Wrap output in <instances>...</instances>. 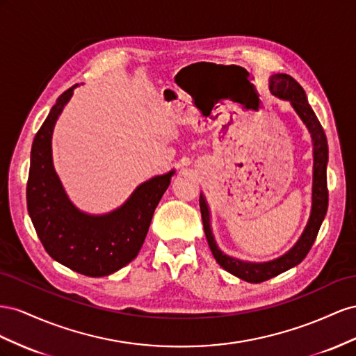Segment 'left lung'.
<instances>
[{"label":"left lung","mask_w":356,"mask_h":356,"mask_svg":"<svg viewBox=\"0 0 356 356\" xmlns=\"http://www.w3.org/2000/svg\"><path fill=\"white\" fill-rule=\"evenodd\" d=\"M270 92L280 99L289 101L292 108L297 111V115L302 120V124L309 129L313 145V184H312V209L309 220L304 227L300 238L296 241L288 252L282 257L266 261V262H250L243 261L234 257H229L223 253L215 240L211 231L210 222V209L206 201V197L200 194V209L202 225H204L206 238L209 248L215 257L219 266L228 273L234 274L236 277L246 280L249 283H261L266 282L277 274L286 271L306 258L310 248L319 232V228L327 215L328 209V188H327V164H328V143L327 136L323 133L321 122L318 120L314 111L312 110L306 92L300 86L296 79L289 74L277 73L273 74L268 80Z\"/></svg>","instance_id":"1"}]
</instances>
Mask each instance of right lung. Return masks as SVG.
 Here are the masks:
<instances>
[{
    "label": "right lung",
    "mask_w": 356,
    "mask_h": 356,
    "mask_svg": "<svg viewBox=\"0 0 356 356\" xmlns=\"http://www.w3.org/2000/svg\"><path fill=\"white\" fill-rule=\"evenodd\" d=\"M76 86L56 99L34 137L26 204L37 236L50 257L85 276L103 277L138 255L154 211L176 171L143 181L124 204L104 215L77 209L60 184L52 158L54 128Z\"/></svg>",
    "instance_id": "obj_1"
}]
</instances>
